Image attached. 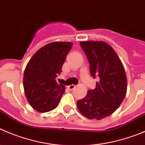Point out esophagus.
Returning <instances> with one entry per match:
<instances>
[{
  "label": "esophagus",
  "instance_id": "obj_1",
  "mask_svg": "<svg viewBox=\"0 0 145 145\" xmlns=\"http://www.w3.org/2000/svg\"><path fill=\"white\" fill-rule=\"evenodd\" d=\"M75 87H76V86H75V85H69L68 88L70 89H75Z\"/></svg>",
  "mask_w": 145,
  "mask_h": 145
}]
</instances>
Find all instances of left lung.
<instances>
[{
	"label": "left lung",
	"instance_id": "left-lung-1",
	"mask_svg": "<svg viewBox=\"0 0 145 145\" xmlns=\"http://www.w3.org/2000/svg\"><path fill=\"white\" fill-rule=\"evenodd\" d=\"M89 64L91 75L98 77L94 89L88 90L77 106L82 115L101 120L111 115L121 105L127 92V77L122 62L113 48L103 41L80 42Z\"/></svg>",
	"mask_w": 145,
	"mask_h": 145
}]
</instances>
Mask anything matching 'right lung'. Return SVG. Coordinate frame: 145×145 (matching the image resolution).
Wrapping results in <instances>:
<instances>
[{"instance_id": "right-lung-1", "label": "right lung", "mask_w": 145, "mask_h": 145, "mask_svg": "<svg viewBox=\"0 0 145 145\" xmlns=\"http://www.w3.org/2000/svg\"><path fill=\"white\" fill-rule=\"evenodd\" d=\"M73 43L53 42L42 47L27 63L23 76L25 94L31 107L40 112L57 107L65 87L56 78L62 72Z\"/></svg>"}]
</instances>
